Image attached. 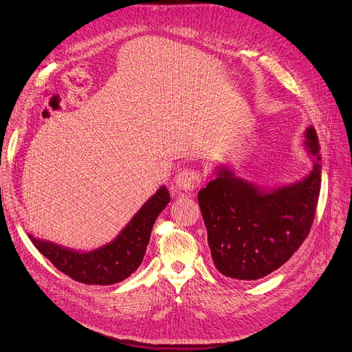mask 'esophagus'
I'll list each match as a JSON object with an SVG mask.
<instances>
[{"mask_svg": "<svg viewBox=\"0 0 352 352\" xmlns=\"http://www.w3.org/2000/svg\"><path fill=\"white\" fill-rule=\"evenodd\" d=\"M201 184V177L199 173L194 168H184L180 170L175 179V185L179 190H185V192H189V190H194L198 188Z\"/></svg>", "mask_w": 352, "mask_h": 352, "instance_id": "1", "label": "esophagus"}]
</instances>
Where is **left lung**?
<instances>
[{"label": "left lung", "instance_id": "8db88e82", "mask_svg": "<svg viewBox=\"0 0 352 352\" xmlns=\"http://www.w3.org/2000/svg\"><path fill=\"white\" fill-rule=\"evenodd\" d=\"M304 148L313 168L295 184L264 188L236 176L228 164L198 192L216 269L232 279L257 280L278 270L311 229L322 185L320 144L307 127Z\"/></svg>", "mask_w": 352, "mask_h": 352}]
</instances>
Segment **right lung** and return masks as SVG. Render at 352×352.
<instances>
[{
	"label": "right lung",
	"instance_id": "obj_1",
	"mask_svg": "<svg viewBox=\"0 0 352 352\" xmlns=\"http://www.w3.org/2000/svg\"><path fill=\"white\" fill-rule=\"evenodd\" d=\"M170 202L166 186L148 199L111 242L91 251L63 247L56 242L29 235L38 251L73 280L85 285H114L124 280L140 267L151 238V230Z\"/></svg>",
	"mask_w": 352,
	"mask_h": 352
}]
</instances>
